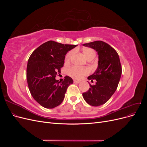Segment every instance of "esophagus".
Segmentation results:
<instances>
[{
	"label": "esophagus",
	"instance_id": "esophagus-1",
	"mask_svg": "<svg viewBox=\"0 0 147 147\" xmlns=\"http://www.w3.org/2000/svg\"><path fill=\"white\" fill-rule=\"evenodd\" d=\"M74 82L75 83H79L80 82V81H78V80H74Z\"/></svg>",
	"mask_w": 147,
	"mask_h": 147
}]
</instances>
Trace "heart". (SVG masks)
<instances>
[{
  "mask_svg": "<svg viewBox=\"0 0 147 147\" xmlns=\"http://www.w3.org/2000/svg\"><path fill=\"white\" fill-rule=\"evenodd\" d=\"M72 51H70L67 53V54L66 55L65 57V63H69L70 57L72 55ZM83 54L86 59L90 58L93 59L96 56V51L92 48H84L83 50ZM67 73L70 77L76 79H79L83 76V75H86L88 73V70L86 68H78L76 67H70L68 70Z\"/></svg>",
  "mask_w": 147,
  "mask_h": 147,
  "instance_id": "heart-1",
  "label": "heart"
}]
</instances>
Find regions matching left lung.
Segmentation results:
<instances>
[{
	"label": "left lung",
	"mask_w": 147,
	"mask_h": 147,
	"mask_svg": "<svg viewBox=\"0 0 147 147\" xmlns=\"http://www.w3.org/2000/svg\"><path fill=\"white\" fill-rule=\"evenodd\" d=\"M83 45L96 50L99 61L95 72L88 77L91 82L96 80V84L90 83L89 90L82 95L88 104L100 106L110 99L118 87L122 72L119 57L117 52L104 42L95 41Z\"/></svg>",
	"instance_id": "1"
}]
</instances>
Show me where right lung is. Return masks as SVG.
Instances as JSON below:
<instances>
[{
  "label": "right lung",
  "instance_id": "1",
  "mask_svg": "<svg viewBox=\"0 0 147 147\" xmlns=\"http://www.w3.org/2000/svg\"><path fill=\"white\" fill-rule=\"evenodd\" d=\"M77 46L50 40L38 47L30 56L27 65L29 89L33 98L43 107L53 109L60 105L67 89L74 83L69 76L62 82L55 78L61 72L67 53Z\"/></svg>",
  "mask_w": 147,
  "mask_h": 147
}]
</instances>
